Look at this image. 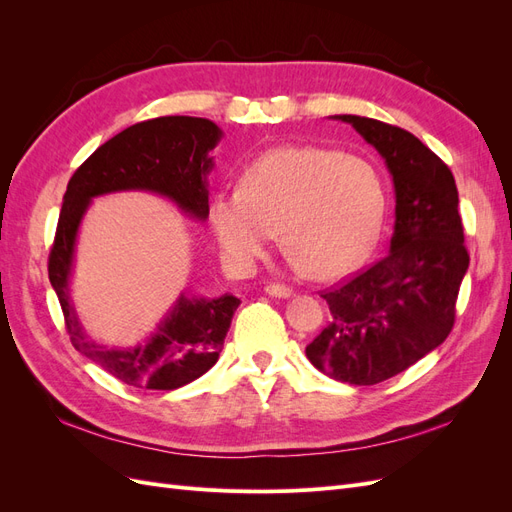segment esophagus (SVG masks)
<instances>
[{"instance_id":"obj_1","label":"esophagus","mask_w":512,"mask_h":512,"mask_svg":"<svg viewBox=\"0 0 512 512\" xmlns=\"http://www.w3.org/2000/svg\"><path fill=\"white\" fill-rule=\"evenodd\" d=\"M265 292L269 294V297H275V299H288V297H292V288L284 286V284H269L265 288Z\"/></svg>"}]
</instances>
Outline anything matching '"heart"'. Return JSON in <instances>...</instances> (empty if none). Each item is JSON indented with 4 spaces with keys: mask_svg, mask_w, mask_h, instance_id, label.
<instances>
[{
    "mask_svg": "<svg viewBox=\"0 0 512 512\" xmlns=\"http://www.w3.org/2000/svg\"><path fill=\"white\" fill-rule=\"evenodd\" d=\"M384 211V179L369 160L297 145L262 153L245 168L239 190L215 194L209 224L235 269L254 267L280 230L294 265L333 280L369 254Z\"/></svg>",
    "mask_w": 512,
    "mask_h": 512,
    "instance_id": "obj_1",
    "label": "heart"
}]
</instances>
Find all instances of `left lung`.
<instances>
[{
    "label": "left lung",
    "instance_id": "1",
    "mask_svg": "<svg viewBox=\"0 0 512 512\" xmlns=\"http://www.w3.org/2000/svg\"><path fill=\"white\" fill-rule=\"evenodd\" d=\"M335 119L384 158L395 185V232L389 256L320 294L331 322L305 354L329 378L369 386L401 374L448 337L470 254L451 168L397 126L359 115Z\"/></svg>",
    "mask_w": 512,
    "mask_h": 512
}]
</instances>
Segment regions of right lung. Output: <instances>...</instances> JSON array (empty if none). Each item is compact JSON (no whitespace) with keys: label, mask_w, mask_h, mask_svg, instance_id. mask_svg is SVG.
I'll return each instance as SVG.
<instances>
[{"label":"right lung","mask_w":512,"mask_h":512,"mask_svg":"<svg viewBox=\"0 0 512 512\" xmlns=\"http://www.w3.org/2000/svg\"><path fill=\"white\" fill-rule=\"evenodd\" d=\"M222 130L203 117L170 115L134 123L100 145L76 168L59 211L49 254V280L64 312L72 346L123 384L149 391H173L209 371L224 346L239 299L181 297L145 344L106 348L85 335L70 303V273L76 232L91 198L145 190L166 196L196 220L209 218V151Z\"/></svg>","instance_id":"right-lung-1"}]
</instances>
